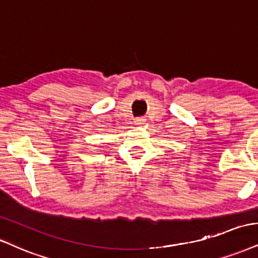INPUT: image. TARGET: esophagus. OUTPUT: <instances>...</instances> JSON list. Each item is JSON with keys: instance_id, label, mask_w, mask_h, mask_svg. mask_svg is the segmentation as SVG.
<instances>
[{"instance_id": "obj_1", "label": "esophagus", "mask_w": 258, "mask_h": 258, "mask_svg": "<svg viewBox=\"0 0 258 258\" xmlns=\"http://www.w3.org/2000/svg\"><path fill=\"white\" fill-rule=\"evenodd\" d=\"M134 122H135L136 125H142V124H145L146 118H145V117H138V118H135Z\"/></svg>"}]
</instances>
